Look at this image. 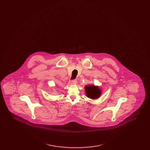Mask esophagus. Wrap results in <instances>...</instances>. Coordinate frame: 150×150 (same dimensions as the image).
Instances as JSON below:
<instances>
[{
    "instance_id": "1",
    "label": "esophagus",
    "mask_w": 150,
    "mask_h": 150,
    "mask_svg": "<svg viewBox=\"0 0 150 150\" xmlns=\"http://www.w3.org/2000/svg\"><path fill=\"white\" fill-rule=\"evenodd\" d=\"M76 83H77L76 80H74L71 81L69 83V84H70V85H75V84H76Z\"/></svg>"
}]
</instances>
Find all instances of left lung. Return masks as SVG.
<instances>
[{"label": "left lung", "instance_id": "left-lung-1", "mask_svg": "<svg viewBox=\"0 0 150 150\" xmlns=\"http://www.w3.org/2000/svg\"><path fill=\"white\" fill-rule=\"evenodd\" d=\"M84 88L86 96L91 99L98 98L102 94V91L98 86L87 85Z\"/></svg>", "mask_w": 150, "mask_h": 150}]
</instances>
